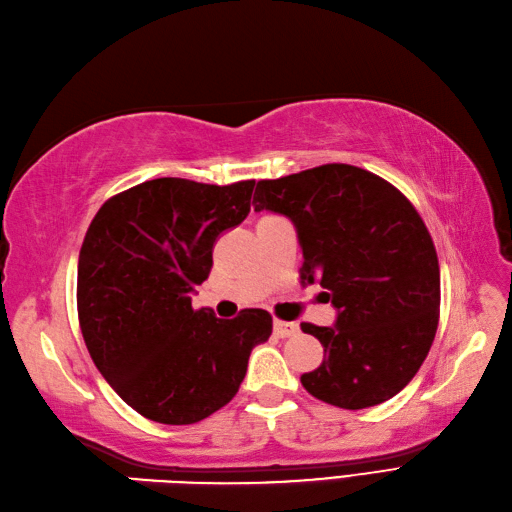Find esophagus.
<instances>
[{
	"mask_svg": "<svg viewBox=\"0 0 512 512\" xmlns=\"http://www.w3.org/2000/svg\"><path fill=\"white\" fill-rule=\"evenodd\" d=\"M298 331V324L294 322H283V320H274V335L277 337H292Z\"/></svg>",
	"mask_w": 512,
	"mask_h": 512,
	"instance_id": "obj_1",
	"label": "esophagus"
}]
</instances>
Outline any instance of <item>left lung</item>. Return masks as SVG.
<instances>
[{
  "instance_id": "obj_1",
  "label": "left lung",
  "mask_w": 512,
  "mask_h": 512,
  "mask_svg": "<svg viewBox=\"0 0 512 512\" xmlns=\"http://www.w3.org/2000/svg\"><path fill=\"white\" fill-rule=\"evenodd\" d=\"M253 207L294 222L300 279L337 309L335 326L300 324L324 346L303 387L350 411L396 396L428 355L441 305L437 251L413 203L370 170L324 164L257 181Z\"/></svg>"
}]
</instances>
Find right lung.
I'll use <instances>...</instances> for the list:
<instances>
[{"label": "right lung", "instance_id": "1", "mask_svg": "<svg viewBox=\"0 0 512 512\" xmlns=\"http://www.w3.org/2000/svg\"><path fill=\"white\" fill-rule=\"evenodd\" d=\"M253 188L255 179H151L114 194L90 222L77 318L97 370L142 417L183 426L216 413L272 333L264 309L218 320L190 298L209 277L218 235L251 212Z\"/></svg>", "mask_w": 512, "mask_h": 512}]
</instances>
